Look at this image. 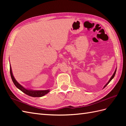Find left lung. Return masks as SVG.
Masks as SVG:
<instances>
[{
    "label": "left lung",
    "instance_id": "8db88e82",
    "mask_svg": "<svg viewBox=\"0 0 126 126\" xmlns=\"http://www.w3.org/2000/svg\"><path fill=\"white\" fill-rule=\"evenodd\" d=\"M116 69H115V71H114V74H113V75H112V76L110 77V79H109V81L107 82V84L105 85H104V87H103V88H104V87H106V86H107V85L108 84H109V82H110L111 81V79H113V78H114V76H115V74H116Z\"/></svg>",
    "mask_w": 126,
    "mask_h": 126
}]
</instances>
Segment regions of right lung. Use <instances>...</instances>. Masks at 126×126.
I'll return each instance as SVG.
<instances>
[{"label":"right lung","instance_id":"1","mask_svg":"<svg viewBox=\"0 0 126 126\" xmlns=\"http://www.w3.org/2000/svg\"><path fill=\"white\" fill-rule=\"evenodd\" d=\"M10 75L11 77V79L13 83L16 85V87H17L18 89H19L20 90L22 91V92L25 93V94L28 95L31 97H42V96H43L47 94L50 92V90H32V89H27V88H25L24 87H23L22 85H20L19 83L16 81V79L14 77V76L13 75L11 66V65H10Z\"/></svg>","mask_w":126,"mask_h":126}]
</instances>
